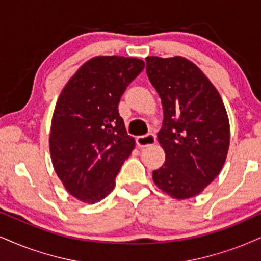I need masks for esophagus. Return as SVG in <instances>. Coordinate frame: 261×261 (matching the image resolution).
Listing matches in <instances>:
<instances>
[{"label": "esophagus", "mask_w": 261, "mask_h": 261, "mask_svg": "<svg viewBox=\"0 0 261 261\" xmlns=\"http://www.w3.org/2000/svg\"><path fill=\"white\" fill-rule=\"evenodd\" d=\"M156 144V137L153 134H146V136H141L137 138V145L140 149H145V147L152 146Z\"/></svg>", "instance_id": "1"}]
</instances>
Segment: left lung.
<instances>
[{"label": "left lung", "mask_w": 261, "mask_h": 261, "mask_svg": "<svg viewBox=\"0 0 261 261\" xmlns=\"http://www.w3.org/2000/svg\"><path fill=\"white\" fill-rule=\"evenodd\" d=\"M146 73L163 108L157 139L166 161L152 172L153 182L173 198L194 197L217 178L226 160V109L213 83L186 58L147 57Z\"/></svg>", "instance_id": "obj_1"}]
</instances>
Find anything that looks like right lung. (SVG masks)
Instances as JSON below:
<instances>
[{"label":"right lung","instance_id":"obj_1","mask_svg":"<svg viewBox=\"0 0 261 261\" xmlns=\"http://www.w3.org/2000/svg\"><path fill=\"white\" fill-rule=\"evenodd\" d=\"M144 66L137 58L94 57L77 70L58 98L49 134L52 163L67 192L85 203H96L110 194L136 146L118 102Z\"/></svg>","mask_w":261,"mask_h":261}]
</instances>
